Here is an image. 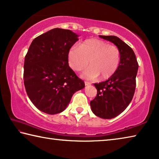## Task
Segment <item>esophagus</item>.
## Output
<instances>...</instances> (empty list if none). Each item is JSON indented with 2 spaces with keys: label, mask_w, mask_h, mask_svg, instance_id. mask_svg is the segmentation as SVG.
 Wrapping results in <instances>:
<instances>
[{
  "label": "esophagus",
  "mask_w": 159,
  "mask_h": 159,
  "mask_svg": "<svg viewBox=\"0 0 159 159\" xmlns=\"http://www.w3.org/2000/svg\"><path fill=\"white\" fill-rule=\"evenodd\" d=\"M84 84H85V85H86V86H88V85H89V84H90V82H87V81H85V82H84Z\"/></svg>",
  "instance_id": "esophagus-1"
}]
</instances>
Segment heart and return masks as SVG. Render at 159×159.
<instances>
[{
    "label": "heart",
    "mask_w": 159,
    "mask_h": 159,
    "mask_svg": "<svg viewBox=\"0 0 159 159\" xmlns=\"http://www.w3.org/2000/svg\"><path fill=\"white\" fill-rule=\"evenodd\" d=\"M91 67L82 74L84 79L93 80L98 76L108 79L115 74L120 61V52L115 45L105 41L92 39L84 41L80 46H73L68 53L69 66L80 72Z\"/></svg>",
    "instance_id": "obj_1"
}]
</instances>
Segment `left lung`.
<instances>
[{"mask_svg":"<svg viewBox=\"0 0 159 159\" xmlns=\"http://www.w3.org/2000/svg\"><path fill=\"white\" fill-rule=\"evenodd\" d=\"M113 43L120 52L119 66L113 76L105 82L93 84L97 89V97L90 101L92 111L103 119L118 116L128 106L136 88L138 62L132 49L115 36L99 35Z\"/></svg>","mask_w":159,"mask_h":159,"instance_id":"left-lung-1","label":"left lung"}]
</instances>
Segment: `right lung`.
I'll return each mask as SVG.
<instances>
[{
	"label": "right lung",
	"mask_w": 159,
	"mask_h": 159,
	"mask_svg": "<svg viewBox=\"0 0 159 159\" xmlns=\"http://www.w3.org/2000/svg\"><path fill=\"white\" fill-rule=\"evenodd\" d=\"M78 35L55 28L37 36L25 56L24 84L31 101L43 113H61L72 95L84 87L68 63L70 49Z\"/></svg>",
	"instance_id": "add662e5"
}]
</instances>
